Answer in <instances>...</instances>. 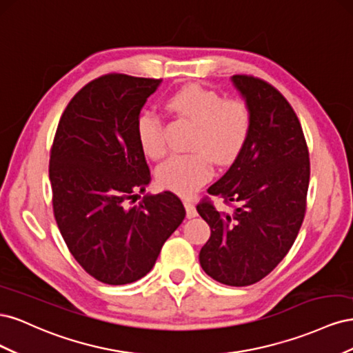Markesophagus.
I'll return each instance as SVG.
<instances>
[{
    "label": "esophagus",
    "mask_w": 353,
    "mask_h": 353,
    "mask_svg": "<svg viewBox=\"0 0 353 353\" xmlns=\"http://www.w3.org/2000/svg\"><path fill=\"white\" fill-rule=\"evenodd\" d=\"M184 208H185V212H187V218L191 219V218H196L197 216V210H196V206L191 203L190 200H184Z\"/></svg>",
    "instance_id": "1"
}]
</instances>
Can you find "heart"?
<instances>
[{
	"label": "heart",
	"mask_w": 353,
	"mask_h": 353,
	"mask_svg": "<svg viewBox=\"0 0 353 353\" xmlns=\"http://www.w3.org/2000/svg\"><path fill=\"white\" fill-rule=\"evenodd\" d=\"M169 110L196 123L191 137L193 152L170 156L156 170L160 187L188 196L212 175V157L219 165L232 162L249 140L252 113L243 100H223L221 94L199 83L175 91L166 100ZM135 132L143 153L153 160L166 153L160 116L144 110L137 117Z\"/></svg>",
	"instance_id": "heart-1"
}]
</instances>
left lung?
<instances>
[{
	"mask_svg": "<svg viewBox=\"0 0 353 353\" xmlns=\"http://www.w3.org/2000/svg\"><path fill=\"white\" fill-rule=\"evenodd\" d=\"M252 113L249 140L230 169L208 188L231 213L206 197L199 215L210 239L199 259L203 271L222 284L261 281L292 249L302 227L309 187V152L294 110L272 85L248 74L231 77Z\"/></svg>",
	"mask_w": 353,
	"mask_h": 353,
	"instance_id": "obj_1",
	"label": "left lung"
}]
</instances>
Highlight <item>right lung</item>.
I'll return each mask as SVG.
<instances>
[{
	"mask_svg": "<svg viewBox=\"0 0 353 353\" xmlns=\"http://www.w3.org/2000/svg\"><path fill=\"white\" fill-rule=\"evenodd\" d=\"M160 82L122 73L91 81L69 101L52 141L56 222L73 258L104 284L143 279L185 218L170 191L134 205L152 181L135 123Z\"/></svg>",
	"mask_w": 353,
	"mask_h": 353,
	"instance_id": "right-lung-1",
	"label": "right lung"
}]
</instances>
